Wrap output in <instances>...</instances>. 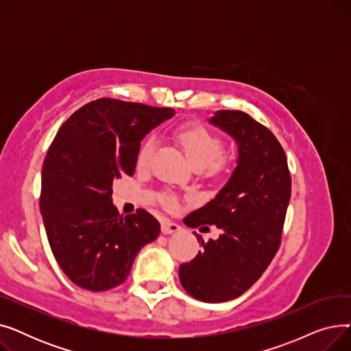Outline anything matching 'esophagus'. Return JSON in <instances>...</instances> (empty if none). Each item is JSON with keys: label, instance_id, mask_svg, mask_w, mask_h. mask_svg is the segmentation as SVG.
I'll use <instances>...</instances> for the list:
<instances>
[{"label": "esophagus", "instance_id": "1", "mask_svg": "<svg viewBox=\"0 0 351 351\" xmlns=\"http://www.w3.org/2000/svg\"><path fill=\"white\" fill-rule=\"evenodd\" d=\"M160 230L163 234H171V233H176L180 230V226L175 222H171V220L165 219L162 222V226H160Z\"/></svg>", "mask_w": 351, "mask_h": 351}]
</instances>
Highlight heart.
Masks as SVG:
<instances>
[{"instance_id": "1", "label": "heart", "mask_w": 351, "mask_h": 351, "mask_svg": "<svg viewBox=\"0 0 351 351\" xmlns=\"http://www.w3.org/2000/svg\"><path fill=\"white\" fill-rule=\"evenodd\" d=\"M175 138L193 168L199 166V168L204 169L209 166L212 175H217L228 168V159L220 155L223 149V142L219 136L212 134L208 128L197 123H189L179 128ZM154 147L155 141L152 138L146 139L142 143L138 152V166H141V168L149 163ZM165 205L173 208L175 199L166 197Z\"/></svg>"}]
</instances>
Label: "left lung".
Masks as SVG:
<instances>
[{
	"instance_id": "left-lung-1",
	"label": "left lung",
	"mask_w": 351,
	"mask_h": 351,
	"mask_svg": "<svg viewBox=\"0 0 351 351\" xmlns=\"http://www.w3.org/2000/svg\"><path fill=\"white\" fill-rule=\"evenodd\" d=\"M209 123L234 141L236 168L210 202L183 219L191 228L215 225L222 233L209 242L195 233L204 249L180 265L179 279L192 298L222 303L253 286L278 252L291 179L282 145L252 117L216 110Z\"/></svg>"
}]
</instances>
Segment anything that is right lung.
<instances>
[{
	"mask_svg": "<svg viewBox=\"0 0 351 351\" xmlns=\"http://www.w3.org/2000/svg\"><path fill=\"white\" fill-rule=\"evenodd\" d=\"M173 115V108L101 98L73 112L53 138L40 210L55 259L77 286L104 291L123 283L138 252L159 236L146 210L119 216L112 186L134 175L142 139Z\"/></svg>",
	"mask_w": 351,
	"mask_h": 351,
	"instance_id": "right-lung-1",
	"label": "right lung"
}]
</instances>
